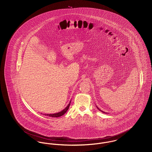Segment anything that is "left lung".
<instances>
[{"label": "left lung", "instance_id": "1", "mask_svg": "<svg viewBox=\"0 0 152 152\" xmlns=\"http://www.w3.org/2000/svg\"><path fill=\"white\" fill-rule=\"evenodd\" d=\"M96 107H97V106H96ZM97 108L98 109H99V110H100V111H101V112H103V113H105V112H103V111H102V110H100V109L99 108H98V107H97Z\"/></svg>", "mask_w": 152, "mask_h": 152}]
</instances>
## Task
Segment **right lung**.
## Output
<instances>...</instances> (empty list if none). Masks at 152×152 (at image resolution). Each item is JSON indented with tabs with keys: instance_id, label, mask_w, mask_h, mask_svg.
Instances as JSON below:
<instances>
[{
	"instance_id": "obj_1",
	"label": "right lung",
	"mask_w": 152,
	"mask_h": 152,
	"mask_svg": "<svg viewBox=\"0 0 152 152\" xmlns=\"http://www.w3.org/2000/svg\"><path fill=\"white\" fill-rule=\"evenodd\" d=\"M70 104H71V101L69 102V103L67 105V107L64 109H63L62 111H61L60 112H58V113H54V114H47V115L45 114V115L50 116V117H58L63 116V115L65 114V113L66 112V111L68 110V109L69 106H70Z\"/></svg>"
}]
</instances>
